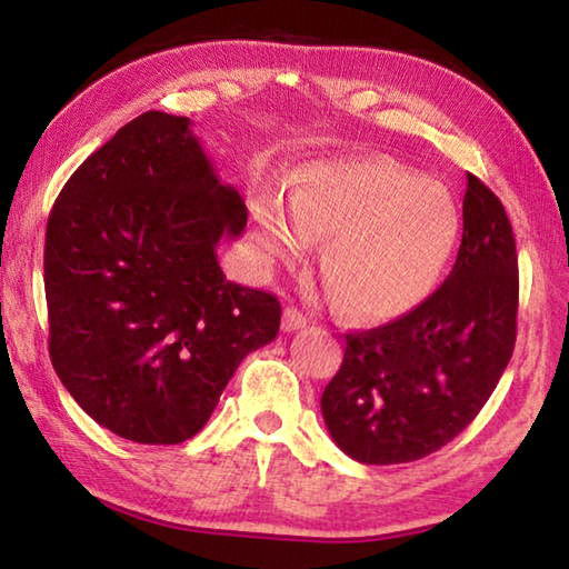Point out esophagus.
Segmentation results:
<instances>
[{"label": "esophagus", "mask_w": 569, "mask_h": 569, "mask_svg": "<svg viewBox=\"0 0 569 569\" xmlns=\"http://www.w3.org/2000/svg\"><path fill=\"white\" fill-rule=\"evenodd\" d=\"M306 323H308L306 313L298 311L296 306H288L283 311V331H298V329H303Z\"/></svg>", "instance_id": "obj_1"}]
</instances>
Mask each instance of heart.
<instances>
[{"instance_id":"b5f03b06","label":"heart","mask_w":569,"mask_h":569,"mask_svg":"<svg viewBox=\"0 0 569 569\" xmlns=\"http://www.w3.org/2000/svg\"><path fill=\"white\" fill-rule=\"evenodd\" d=\"M253 226L268 258H296L311 238H326V283L341 311L366 323L399 319L427 301L459 238L447 188L383 158L313 162L293 178L288 198L258 196Z\"/></svg>"}]
</instances>
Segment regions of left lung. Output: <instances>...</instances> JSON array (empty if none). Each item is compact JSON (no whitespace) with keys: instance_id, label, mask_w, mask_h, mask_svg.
Masks as SVG:
<instances>
[{"instance_id":"8db88e82","label":"left lung","mask_w":569,"mask_h":569,"mask_svg":"<svg viewBox=\"0 0 569 569\" xmlns=\"http://www.w3.org/2000/svg\"><path fill=\"white\" fill-rule=\"evenodd\" d=\"M457 263L427 301L377 329L346 333L321 397L331 439L361 465H403L467 429L515 351L517 248L502 203L467 176Z\"/></svg>"}]
</instances>
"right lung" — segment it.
I'll use <instances>...</instances> for the list:
<instances>
[{
  "mask_svg": "<svg viewBox=\"0 0 569 569\" xmlns=\"http://www.w3.org/2000/svg\"><path fill=\"white\" fill-rule=\"evenodd\" d=\"M190 124L142 112L72 172L47 220L57 377L138 445L196 437L238 363L281 326L276 296L220 271V238L243 233L248 210Z\"/></svg>",
  "mask_w": 569,
  "mask_h": 569,
  "instance_id": "obj_1",
  "label": "right lung"
}]
</instances>
